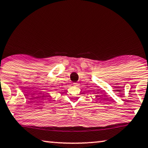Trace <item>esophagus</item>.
Here are the masks:
<instances>
[{
	"mask_svg": "<svg viewBox=\"0 0 148 148\" xmlns=\"http://www.w3.org/2000/svg\"><path fill=\"white\" fill-rule=\"evenodd\" d=\"M73 85L74 87H78L79 84L77 83H73Z\"/></svg>",
	"mask_w": 148,
	"mask_h": 148,
	"instance_id": "obj_1",
	"label": "esophagus"
}]
</instances>
